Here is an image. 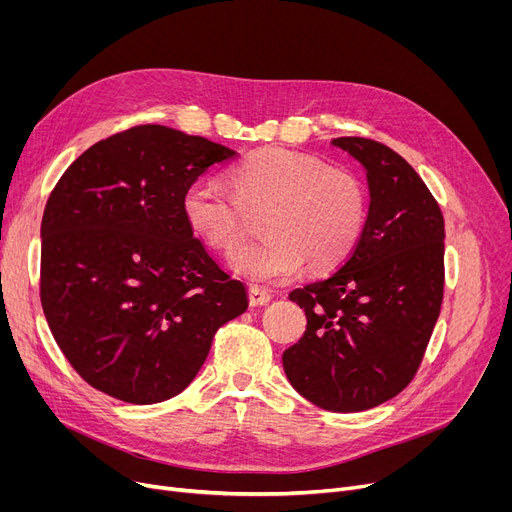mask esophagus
Listing matches in <instances>:
<instances>
[{"mask_svg":"<svg viewBox=\"0 0 512 512\" xmlns=\"http://www.w3.org/2000/svg\"><path fill=\"white\" fill-rule=\"evenodd\" d=\"M272 301V294L259 288V286H251L249 288V305L251 307H261V305H267Z\"/></svg>","mask_w":512,"mask_h":512,"instance_id":"1","label":"esophagus"}]
</instances>
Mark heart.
<instances>
[{"label": "heart", "mask_w": 512, "mask_h": 512, "mask_svg": "<svg viewBox=\"0 0 512 512\" xmlns=\"http://www.w3.org/2000/svg\"><path fill=\"white\" fill-rule=\"evenodd\" d=\"M234 193L199 178L186 186L182 213L215 251H234L249 232V213L265 211L267 236L240 249L232 267L255 282H286L305 263L326 272L353 253L367 218V195L348 170L288 147H265L232 170Z\"/></svg>", "instance_id": "heart-1"}]
</instances>
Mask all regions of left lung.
I'll use <instances>...</instances> for the list:
<instances>
[{
  "instance_id": "left-lung-1",
  "label": "left lung",
  "mask_w": 512,
  "mask_h": 512,
  "mask_svg": "<svg viewBox=\"0 0 512 512\" xmlns=\"http://www.w3.org/2000/svg\"><path fill=\"white\" fill-rule=\"evenodd\" d=\"M369 182V213L340 270L292 290L303 338L282 355L292 388L313 405L357 413L405 390L423 361L444 297V215L390 147L340 137Z\"/></svg>"
}]
</instances>
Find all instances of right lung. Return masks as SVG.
<instances>
[{"label": "right lung", "mask_w": 512, "mask_h": 512, "mask_svg": "<svg viewBox=\"0 0 512 512\" xmlns=\"http://www.w3.org/2000/svg\"><path fill=\"white\" fill-rule=\"evenodd\" d=\"M236 153L143 124L80 155L41 222V305L74 371L130 405L180 394L215 332L247 311L232 280L193 236L182 195Z\"/></svg>", "instance_id": "1"}]
</instances>
